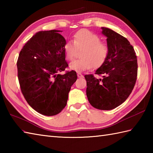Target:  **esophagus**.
Listing matches in <instances>:
<instances>
[{
  "label": "esophagus",
  "instance_id": "esophagus-1",
  "mask_svg": "<svg viewBox=\"0 0 153 153\" xmlns=\"http://www.w3.org/2000/svg\"><path fill=\"white\" fill-rule=\"evenodd\" d=\"M77 77H80V78H82V77H83V75L81 73H79V72H78V73H77Z\"/></svg>",
  "mask_w": 153,
  "mask_h": 153
}]
</instances>
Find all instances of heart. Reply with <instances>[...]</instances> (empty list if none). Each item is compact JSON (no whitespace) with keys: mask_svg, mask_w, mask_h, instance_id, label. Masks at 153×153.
I'll return each instance as SVG.
<instances>
[{"mask_svg":"<svg viewBox=\"0 0 153 153\" xmlns=\"http://www.w3.org/2000/svg\"><path fill=\"white\" fill-rule=\"evenodd\" d=\"M64 49L68 60H72L78 51H82L81 58L70 64L71 69L77 71L89 70L92 67H100L106 61L110 51L108 44L101 41L98 35L86 30L76 32L73 37V41L66 42Z\"/></svg>","mask_w":153,"mask_h":153,"instance_id":"1","label":"heart"}]
</instances>
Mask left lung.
I'll list each match as a JSON object with an SVG mask.
<instances>
[{
    "instance_id": "left-lung-1",
    "label": "left lung",
    "mask_w": 153,
    "mask_h": 153,
    "mask_svg": "<svg viewBox=\"0 0 153 153\" xmlns=\"http://www.w3.org/2000/svg\"><path fill=\"white\" fill-rule=\"evenodd\" d=\"M107 37L109 54L106 61L95 74L85 75L86 94L94 108L109 110L125 101L132 92L137 77V60L129 41L110 29L101 27Z\"/></svg>"
}]
</instances>
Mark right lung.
<instances>
[{
  "instance_id": "right-lung-1",
  "label": "right lung",
  "mask_w": 153,
  "mask_h": 153,
  "mask_svg": "<svg viewBox=\"0 0 153 153\" xmlns=\"http://www.w3.org/2000/svg\"><path fill=\"white\" fill-rule=\"evenodd\" d=\"M59 30L39 31L23 47L17 61L21 91L35 111L54 116L66 106L71 87L77 80L74 70L64 75L68 64Z\"/></svg>"
}]
</instances>
